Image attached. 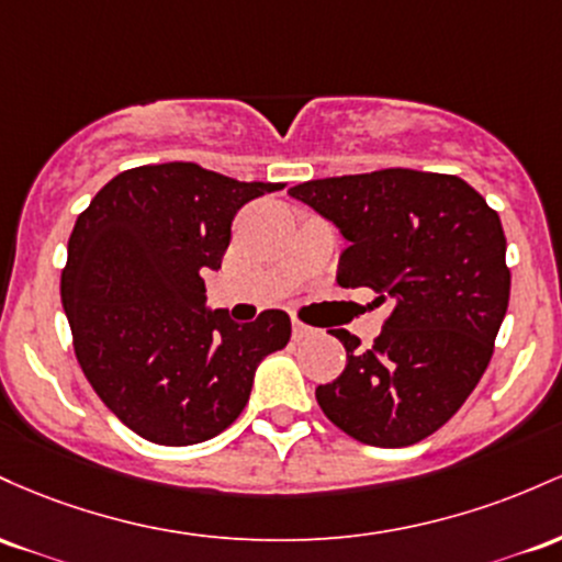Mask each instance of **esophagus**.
<instances>
[{"label": "esophagus", "mask_w": 562, "mask_h": 562, "mask_svg": "<svg viewBox=\"0 0 562 562\" xmlns=\"http://www.w3.org/2000/svg\"><path fill=\"white\" fill-rule=\"evenodd\" d=\"M315 329L313 326H307L305 321H300V318H292V334H294V339H302V337H311Z\"/></svg>", "instance_id": "esophagus-1"}]
</instances>
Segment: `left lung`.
I'll return each instance as SVG.
<instances>
[{
	"instance_id": "1",
	"label": "left lung",
	"mask_w": 562,
	"mask_h": 562,
	"mask_svg": "<svg viewBox=\"0 0 562 562\" xmlns=\"http://www.w3.org/2000/svg\"><path fill=\"white\" fill-rule=\"evenodd\" d=\"M289 196L350 241L339 286H369L374 305H393L371 348L331 331L348 363L315 387L321 412L361 443H419L459 412L494 356L509 302L499 214L457 175L401 167L300 182Z\"/></svg>"
}]
</instances>
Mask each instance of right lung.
I'll return each instance as SVG.
<instances>
[{"label":"right lung","mask_w":562,"mask_h":562,"mask_svg":"<svg viewBox=\"0 0 562 562\" xmlns=\"http://www.w3.org/2000/svg\"><path fill=\"white\" fill-rule=\"evenodd\" d=\"M283 182H241L193 161L145 164L105 182L77 217L60 273L74 352L100 401L150 443L191 446L231 427L255 369L292 321L236 324L206 307L231 223Z\"/></svg>","instance_id":"1"}]
</instances>
